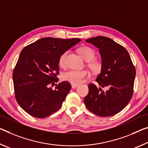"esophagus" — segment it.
Wrapping results in <instances>:
<instances>
[{
  "label": "esophagus",
  "instance_id": "1",
  "mask_svg": "<svg viewBox=\"0 0 148 148\" xmlns=\"http://www.w3.org/2000/svg\"><path fill=\"white\" fill-rule=\"evenodd\" d=\"M71 86H72V88H76V87L78 86V84H74V83H72V84H71Z\"/></svg>",
  "mask_w": 148,
  "mask_h": 148
}]
</instances>
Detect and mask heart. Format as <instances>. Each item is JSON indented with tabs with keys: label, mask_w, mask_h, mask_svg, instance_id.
<instances>
[{
	"label": "heart",
	"mask_w": 148,
	"mask_h": 148,
	"mask_svg": "<svg viewBox=\"0 0 148 148\" xmlns=\"http://www.w3.org/2000/svg\"><path fill=\"white\" fill-rule=\"evenodd\" d=\"M78 51L84 60L88 62V67L93 73L99 74L101 71L103 64L100 60L94 58L95 56V51L90 47L83 46L78 48ZM67 51H64L58 58V64L64 67L66 64V57ZM90 72L88 70H70L62 75V78L72 83L78 84L83 82L86 78L90 76Z\"/></svg>",
	"instance_id": "obj_1"
}]
</instances>
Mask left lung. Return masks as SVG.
I'll list each match as a JSON object with an SVG mask.
<instances>
[{
    "label": "left lung",
    "instance_id": "1",
    "mask_svg": "<svg viewBox=\"0 0 148 148\" xmlns=\"http://www.w3.org/2000/svg\"><path fill=\"white\" fill-rule=\"evenodd\" d=\"M99 49L103 64L95 84L88 85L89 92L84 103L89 111L99 116H110L121 111L128 104L133 94L136 69L126 49L112 39L104 36L86 40Z\"/></svg>",
    "mask_w": 148,
    "mask_h": 148
}]
</instances>
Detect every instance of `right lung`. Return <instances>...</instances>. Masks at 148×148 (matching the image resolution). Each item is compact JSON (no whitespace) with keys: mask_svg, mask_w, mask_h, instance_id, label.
Masks as SVG:
<instances>
[{"mask_svg":"<svg viewBox=\"0 0 148 148\" xmlns=\"http://www.w3.org/2000/svg\"><path fill=\"white\" fill-rule=\"evenodd\" d=\"M81 39L44 37L21 51L13 71L15 97L20 106L31 116L45 118L58 111L71 89L58 81V58Z\"/></svg>","mask_w":148,"mask_h":148,"instance_id":"add662e5","label":"right lung"}]
</instances>
